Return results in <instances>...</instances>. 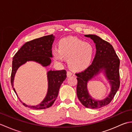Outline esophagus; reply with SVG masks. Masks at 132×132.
Segmentation results:
<instances>
[{
	"instance_id": "obj_1",
	"label": "esophagus",
	"mask_w": 132,
	"mask_h": 132,
	"mask_svg": "<svg viewBox=\"0 0 132 132\" xmlns=\"http://www.w3.org/2000/svg\"><path fill=\"white\" fill-rule=\"evenodd\" d=\"M72 75V73L71 71H67V76H68V77H70Z\"/></svg>"
}]
</instances>
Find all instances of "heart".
I'll list each match as a JSON object with an SVG mask.
<instances>
[{"instance_id":"obj_1","label":"heart","mask_w":132,"mask_h":132,"mask_svg":"<svg viewBox=\"0 0 132 132\" xmlns=\"http://www.w3.org/2000/svg\"><path fill=\"white\" fill-rule=\"evenodd\" d=\"M59 49L53 50L55 60L61 62L63 58H68L71 69L80 70L86 68L92 60L94 48L92 45L74 36L62 38L59 42Z\"/></svg>"}]
</instances>
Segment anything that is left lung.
Wrapping results in <instances>:
<instances>
[{"instance_id": "obj_1", "label": "left lung", "mask_w": 132, "mask_h": 132, "mask_svg": "<svg viewBox=\"0 0 132 132\" xmlns=\"http://www.w3.org/2000/svg\"><path fill=\"white\" fill-rule=\"evenodd\" d=\"M94 41L96 52L91 64L85 70L75 74L78 84L77 94L80 103L87 108H100L109 104L120 87V60L112 45L95 35H86ZM103 71L111 86V92L105 99L97 101L89 94L87 83Z\"/></svg>"}]
</instances>
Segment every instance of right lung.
Here are the masks:
<instances>
[{"instance_id": "1", "label": "right lung", "mask_w": 132, "mask_h": 132, "mask_svg": "<svg viewBox=\"0 0 132 132\" xmlns=\"http://www.w3.org/2000/svg\"><path fill=\"white\" fill-rule=\"evenodd\" d=\"M54 37L53 35H50L27 42L13 56L11 82L18 97V94L13 88L14 77L16 71L20 66L27 61H35L44 67L50 65L51 63L50 58L53 57L52 48ZM47 76L48 89L46 97L43 102L39 105L30 106L26 104L20 100L24 106L34 109H41L49 108L53 104L58 96L62 83L66 78V71L65 70H50L47 72Z\"/></svg>"}]
</instances>
